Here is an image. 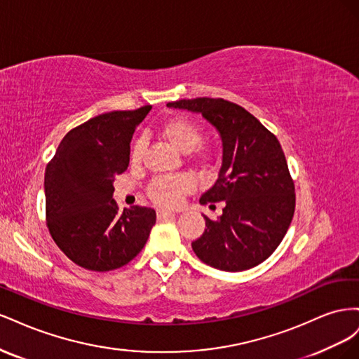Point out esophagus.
Masks as SVG:
<instances>
[{"mask_svg":"<svg viewBox=\"0 0 359 359\" xmlns=\"http://www.w3.org/2000/svg\"><path fill=\"white\" fill-rule=\"evenodd\" d=\"M175 214L170 212V211H163V210H158L157 211V219L158 220H165V219H169V217H173Z\"/></svg>","mask_w":359,"mask_h":359,"instance_id":"34e87169","label":"esophagus"}]
</instances>
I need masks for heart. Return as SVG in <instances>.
Instances as JSON below:
<instances>
[{"label":"heart","mask_w":359,"mask_h":359,"mask_svg":"<svg viewBox=\"0 0 359 359\" xmlns=\"http://www.w3.org/2000/svg\"><path fill=\"white\" fill-rule=\"evenodd\" d=\"M158 135L168 145L184 154L191 153V151L202 142V133L199 127L184 116L170 118L168 121L163 123L158 127ZM144 153L145 140L139 139L135 142L132 148V156H130L133 165L140 163V160L144 157ZM191 189L193 181L186 175L165 177L158 178L151 184L148 194L157 205L165 206V208H173V206H177L181 202V198L184 194L189 193Z\"/></svg>","instance_id":"obj_1"}]
</instances>
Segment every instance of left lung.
I'll list each match as a JSON object with an SVG mask.
<instances>
[{
  "label": "left lung",
  "instance_id": "left-lung-1",
  "mask_svg": "<svg viewBox=\"0 0 359 359\" xmlns=\"http://www.w3.org/2000/svg\"><path fill=\"white\" fill-rule=\"evenodd\" d=\"M201 114L220 136L219 177L199 202H224L215 222L205 214V231L191 248L203 264L229 271L262 264L283 240L295 211V187L277 137L244 107L199 97L166 104Z\"/></svg>",
  "mask_w": 359,
  "mask_h": 359
}]
</instances>
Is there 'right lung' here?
<instances>
[{"label":"right lung","mask_w":359,"mask_h":359,"mask_svg":"<svg viewBox=\"0 0 359 359\" xmlns=\"http://www.w3.org/2000/svg\"><path fill=\"white\" fill-rule=\"evenodd\" d=\"M153 106L94 116L64 136L46 166V220L53 241L76 265L112 271L135 259L156 224V211H118L115 177L130 161L135 128Z\"/></svg>","instance_id":"1"}]
</instances>
